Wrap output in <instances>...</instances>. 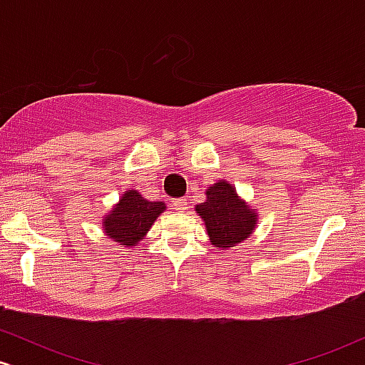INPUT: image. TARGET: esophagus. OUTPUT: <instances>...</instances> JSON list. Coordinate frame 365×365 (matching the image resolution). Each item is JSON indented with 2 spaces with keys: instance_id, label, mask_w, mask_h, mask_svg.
<instances>
[{
  "instance_id": "1",
  "label": "esophagus",
  "mask_w": 365,
  "mask_h": 365,
  "mask_svg": "<svg viewBox=\"0 0 365 365\" xmlns=\"http://www.w3.org/2000/svg\"><path fill=\"white\" fill-rule=\"evenodd\" d=\"M187 204H188V202H187L185 197H180V199H173V200H171V207H173L175 211H180V212L185 211Z\"/></svg>"
}]
</instances>
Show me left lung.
I'll return each mask as SVG.
<instances>
[{
    "label": "left lung",
    "mask_w": 365,
    "mask_h": 365,
    "mask_svg": "<svg viewBox=\"0 0 365 365\" xmlns=\"http://www.w3.org/2000/svg\"><path fill=\"white\" fill-rule=\"evenodd\" d=\"M206 202L195 211L206 221L209 238L216 247H235L245 240L255 226V212L238 199L237 192L226 182H217L207 188Z\"/></svg>",
    "instance_id": "1"
}]
</instances>
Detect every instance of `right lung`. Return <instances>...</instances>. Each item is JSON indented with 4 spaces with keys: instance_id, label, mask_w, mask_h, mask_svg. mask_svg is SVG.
Listing matches in <instances>:
<instances>
[{
    "instance_id": "add662e5",
    "label": "right lung",
    "mask_w": 365,
    "mask_h": 365,
    "mask_svg": "<svg viewBox=\"0 0 365 365\" xmlns=\"http://www.w3.org/2000/svg\"><path fill=\"white\" fill-rule=\"evenodd\" d=\"M165 211L163 202L145 200L139 192L130 190L104 220V228L113 240L121 245H133L149 232L150 225Z\"/></svg>"
}]
</instances>
